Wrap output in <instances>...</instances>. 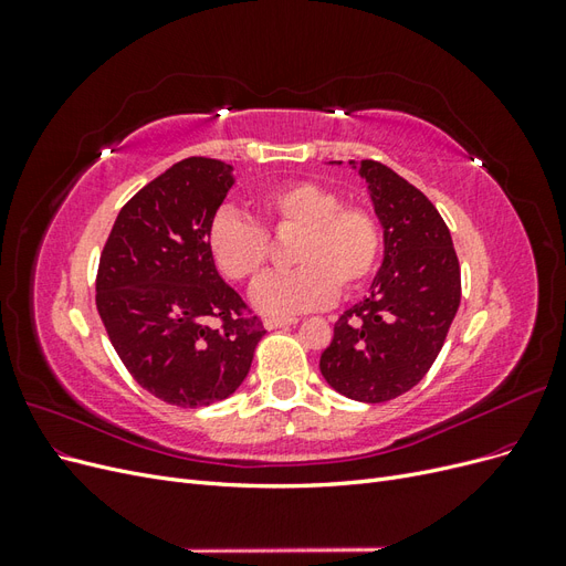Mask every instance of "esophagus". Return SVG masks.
<instances>
[{"label": "esophagus", "instance_id": "34e87169", "mask_svg": "<svg viewBox=\"0 0 566 566\" xmlns=\"http://www.w3.org/2000/svg\"><path fill=\"white\" fill-rule=\"evenodd\" d=\"M297 318H276V316H269L264 321V325L269 331H279V328H290V325H295Z\"/></svg>", "mask_w": 566, "mask_h": 566}]
</instances>
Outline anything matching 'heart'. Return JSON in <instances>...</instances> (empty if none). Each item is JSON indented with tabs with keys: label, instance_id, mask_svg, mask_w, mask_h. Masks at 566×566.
I'll list each match as a JSON object with an SVG mask.
<instances>
[{
	"label": "heart",
	"instance_id": "b5f03b06",
	"mask_svg": "<svg viewBox=\"0 0 566 566\" xmlns=\"http://www.w3.org/2000/svg\"><path fill=\"white\" fill-rule=\"evenodd\" d=\"M271 233L297 231L287 271L266 273L252 287V302L269 316H295L328 306L366 285L380 264L382 231L370 210L342 205L333 188L297 179L269 188L256 200ZM208 250L217 269L231 281H250L269 260V238L262 227L233 210L214 214Z\"/></svg>",
	"mask_w": 566,
	"mask_h": 566
}]
</instances>
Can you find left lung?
I'll return each mask as SVG.
<instances>
[{
    "label": "left lung",
    "instance_id": "8db88e82",
    "mask_svg": "<svg viewBox=\"0 0 566 566\" xmlns=\"http://www.w3.org/2000/svg\"><path fill=\"white\" fill-rule=\"evenodd\" d=\"M358 175L385 231V260L370 295L337 318L318 368L345 397L382 403L432 368L460 306V264L430 198L378 160H361Z\"/></svg>",
    "mask_w": 566,
    "mask_h": 566
}]
</instances>
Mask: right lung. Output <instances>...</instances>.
Returning a JSON list of instances; mask_svg holds the SVG:
<instances>
[{
    "instance_id": "add662e5",
    "label": "right lung",
    "mask_w": 566,
    "mask_h": 566,
    "mask_svg": "<svg viewBox=\"0 0 566 566\" xmlns=\"http://www.w3.org/2000/svg\"><path fill=\"white\" fill-rule=\"evenodd\" d=\"M231 172L212 158L172 165L119 210L98 260L96 310L119 361L179 408L231 397L266 333L208 250Z\"/></svg>"
}]
</instances>
